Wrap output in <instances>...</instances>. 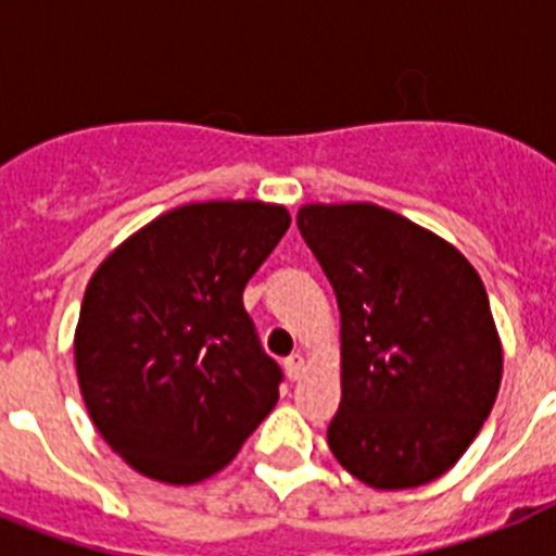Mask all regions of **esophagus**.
Masks as SVG:
<instances>
[{
  "label": "esophagus",
  "mask_w": 556,
  "mask_h": 556,
  "mask_svg": "<svg viewBox=\"0 0 556 556\" xmlns=\"http://www.w3.org/2000/svg\"><path fill=\"white\" fill-rule=\"evenodd\" d=\"M303 367H306V358L301 353H292L289 358H283V370H287L289 381H298L303 376Z\"/></svg>",
  "instance_id": "obj_1"
}]
</instances>
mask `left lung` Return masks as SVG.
<instances>
[{"label":"left lung","instance_id":"1","mask_svg":"<svg viewBox=\"0 0 556 556\" xmlns=\"http://www.w3.org/2000/svg\"><path fill=\"white\" fill-rule=\"evenodd\" d=\"M298 228L342 317L333 456L378 490L443 476L476 440L501 384L479 273L440 236L370 203L306 205Z\"/></svg>","mask_w":556,"mask_h":556}]
</instances>
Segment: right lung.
Segmentation results:
<instances>
[{
  "mask_svg": "<svg viewBox=\"0 0 556 556\" xmlns=\"http://www.w3.org/2000/svg\"><path fill=\"white\" fill-rule=\"evenodd\" d=\"M289 223L281 205H180L132 233L88 281L75 333L83 401L139 473L208 479L278 404L283 372L242 292Z\"/></svg>",
  "mask_w": 556,
  "mask_h": 556,
  "instance_id": "obj_1",
  "label": "right lung"
}]
</instances>
